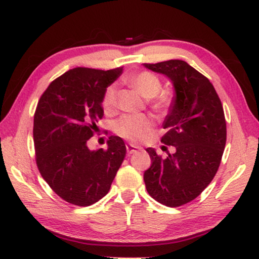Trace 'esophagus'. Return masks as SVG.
<instances>
[{"mask_svg":"<svg viewBox=\"0 0 259 259\" xmlns=\"http://www.w3.org/2000/svg\"><path fill=\"white\" fill-rule=\"evenodd\" d=\"M138 150H140L139 147L131 145V144H128V145H126V153H128L129 155H130V154H134V153H136Z\"/></svg>","mask_w":259,"mask_h":259,"instance_id":"obj_1","label":"esophagus"}]
</instances>
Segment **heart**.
I'll return each mask as SVG.
<instances>
[{
  "mask_svg": "<svg viewBox=\"0 0 259 259\" xmlns=\"http://www.w3.org/2000/svg\"><path fill=\"white\" fill-rule=\"evenodd\" d=\"M126 82L138 93L148 99L150 106L156 112L164 113L172 106L175 96L172 91L161 90V78L150 71L131 74ZM117 90L114 85L108 87L104 94L103 107L105 112L111 113L116 108ZM153 128V120L147 115H124L114 124L115 133L130 142H140L145 139Z\"/></svg>",
  "mask_w": 259,
  "mask_h": 259,
  "instance_id": "1",
  "label": "heart"
}]
</instances>
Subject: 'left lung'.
<instances>
[{
  "label": "left lung",
  "instance_id": "obj_1",
  "mask_svg": "<svg viewBox=\"0 0 259 259\" xmlns=\"http://www.w3.org/2000/svg\"><path fill=\"white\" fill-rule=\"evenodd\" d=\"M144 66L168 76L176 93L161 138L175 152L163 159L154 148H146L152 164L144 172V182L157 202L181 207L199 196L217 172L226 144L224 109L211 82L186 61Z\"/></svg>",
  "mask_w": 259,
  "mask_h": 259
}]
</instances>
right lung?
Returning <instances> with one entry per match:
<instances>
[{
    "label": "right lung",
    "instance_id": "right-lung-1",
    "mask_svg": "<svg viewBox=\"0 0 259 259\" xmlns=\"http://www.w3.org/2000/svg\"><path fill=\"white\" fill-rule=\"evenodd\" d=\"M122 67H76L52 81L38 100L33 138L37 168L48 185L68 203L88 207L107 194L125 156L122 138L111 136L107 150L87 142L104 115L106 88Z\"/></svg>",
    "mask_w": 259,
    "mask_h": 259
}]
</instances>
